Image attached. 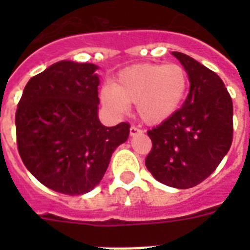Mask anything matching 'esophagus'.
<instances>
[{
    "label": "esophagus",
    "mask_w": 250,
    "mask_h": 250,
    "mask_svg": "<svg viewBox=\"0 0 250 250\" xmlns=\"http://www.w3.org/2000/svg\"><path fill=\"white\" fill-rule=\"evenodd\" d=\"M141 132H143V129H140L139 127H136V125H131V128H129V135H131V136H135V135Z\"/></svg>",
    "instance_id": "obj_1"
}]
</instances>
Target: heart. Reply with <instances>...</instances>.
Instances as JSON below:
<instances>
[{
    "label": "heart",
    "instance_id": "heart-1",
    "mask_svg": "<svg viewBox=\"0 0 250 250\" xmlns=\"http://www.w3.org/2000/svg\"><path fill=\"white\" fill-rule=\"evenodd\" d=\"M187 83L186 70L179 64H136L125 68L113 88H104L101 100L119 114L125 113L128 105H136L141 121L158 125L176 111Z\"/></svg>",
    "mask_w": 250,
    "mask_h": 250
}]
</instances>
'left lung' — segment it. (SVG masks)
<instances>
[{
    "label": "left lung",
    "mask_w": 250,
    "mask_h": 250,
    "mask_svg": "<svg viewBox=\"0 0 250 250\" xmlns=\"http://www.w3.org/2000/svg\"><path fill=\"white\" fill-rule=\"evenodd\" d=\"M189 78V93L179 110L149 129L152 149L145 166L158 182L187 189L213 174L231 148L232 98L214 71L192 57L172 53Z\"/></svg>",
    "instance_id": "obj_1"
}]
</instances>
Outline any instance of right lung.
I'll list each match as a JSON object with an SVG mask.
<instances>
[{"label": "right lung", "instance_id": "1", "mask_svg": "<svg viewBox=\"0 0 250 250\" xmlns=\"http://www.w3.org/2000/svg\"><path fill=\"white\" fill-rule=\"evenodd\" d=\"M96 70L92 63L57 62L31 78L18 104L19 156L39 182L60 193L93 189L129 135L127 122L105 127L98 121Z\"/></svg>", "mask_w": 250, "mask_h": 250}]
</instances>
